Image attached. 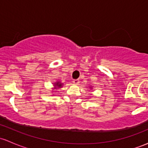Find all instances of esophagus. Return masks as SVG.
<instances>
[{
    "mask_svg": "<svg viewBox=\"0 0 148 148\" xmlns=\"http://www.w3.org/2000/svg\"><path fill=\"white\" fill-rule=\"evenodd\" d=\"M73 83H74V84H79V79H74V80H73Z\"/></svg>",
    "mask_w": 148,
    "mask_h": 148,
    "instance_id": "1",
    "label": "esophagus"
}]
</instances>
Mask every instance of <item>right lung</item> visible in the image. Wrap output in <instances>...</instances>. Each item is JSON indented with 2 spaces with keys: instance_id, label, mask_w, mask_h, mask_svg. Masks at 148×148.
<instances>
[{
  "instance_id": "right-lung-1",
  "label": "right lung",
  "mask_w": 148,
  "mask_h": 148,
  "mask_svg": "<svg viewBox=\"0 0 148 148\" xmlns=\"http://www.w3.org/2000/svg\"><path fill=\"white\" fill-rule=\"evenodd\" d=\"M62 85H63V84L61 83L60 82H56V83H55L54 86L56 89V88H61L62 86Z\"/></svg>"
}]
</instances>
